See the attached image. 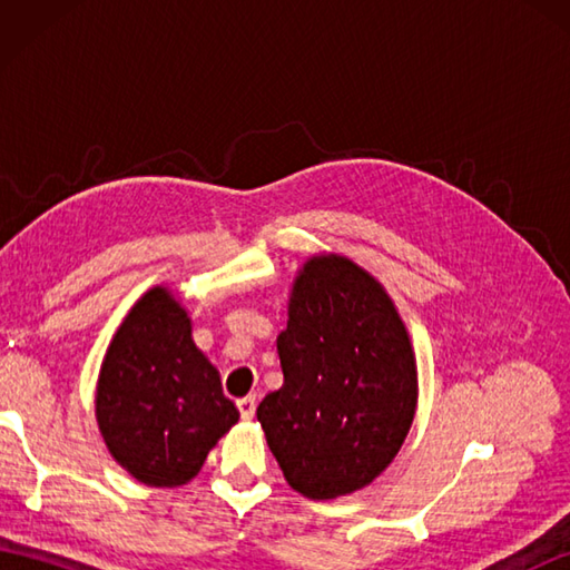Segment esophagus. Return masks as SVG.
Segmentation results:
<instances>
[{"instance_id":"1","label":"esophagus","mask_w":570,"mask_h":570,"mask_svg":"<svg viewBox=\"0 0 570 570\" xmlns=\"http://www.w3.org/2000/svg\"><path fill=\"white\" fill-rule=\"evenodd\" d=\"M237 406H239L242 419L249 421L254 416V411H257V396H254V394L242 396V399H237Z\"/></svg>"}]
</instances>
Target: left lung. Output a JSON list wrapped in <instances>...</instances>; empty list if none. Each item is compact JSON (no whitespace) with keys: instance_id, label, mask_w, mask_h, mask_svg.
Masks as SVG:
<instances>
[{"instance_id":"8db88e82","label":"left lung","mask_w":570,"mask_h":570,"mask_svg":"<svg viewBox=\"0 0 570 570\" xmlns=\"http://www.w3.org/2000/svg\"><path fill=\"white\" fill-rule=\"evenodd\" d=\"M276 350L284 384L257 419L286 482L308 500L367 488L404 445L419 402L416 353L392 296L345 254H313Z\"/></svg>"}]
</instances>
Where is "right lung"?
Wrapping results in <instances>:
<instances>
[{
	"label": "right lung",
	"instance_id": "obj_1",
	"mask_svg": "<svg viewBox=\"0 0 570 570\" xmlns=\"http://www.w3.org/2000/svg\"><path fill=\"white\" fill-rule=\"evenodd\" d=\"M95 419L119 468L149 488H180L239 421L220 372L193 341L180 298L159 284L119 323L95 386Z\"/></svg>",
	"mask_w": 570,
	"mask_h": 570
}]
</instances>
